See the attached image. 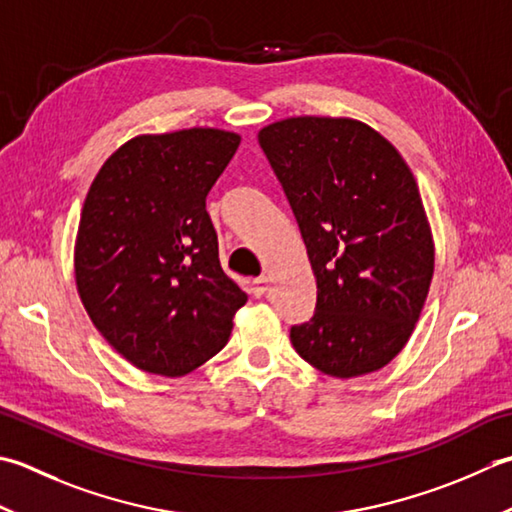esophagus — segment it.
<instances>
[{"instance_id":"1","label":"esophagus","mask_w":512,"mask_h":512,"mask_svg":"<svg viewBox=\"0 0 512 512\" xmlns=\"http://www.w3.org/2000/svg\"><path fill=\"white\" fill-rule=\"evenodd\" d=\"M268 290H270V279L266 275L253 279V295L255 297H264Z\"/></svg>"}]
</instances>
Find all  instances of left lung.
Segmentation results:
<instances>
[{"label":"left lung","mask_w":512,"mask_h":512,"mask_svg":"<svg viewBox=\"0 0 512 512\" xmlns=\"http://www.w3.org/2000/svg\"><path fill=\"white\" fill-rule=\"evenodd\" d=\"M317 279L310 322L290 328L299 357L350 379L393 362L413 335L435 244L399 150L350 117H288L259 130Z\"/></svg>","instance_id":"1"}]
</instances>
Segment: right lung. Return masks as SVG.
<instances>
[{
    "mask_svg": "<svg viewBox=\"0 0 512 512\" xmlns=\"http://www.w3.org/2000/svg\"><path fill=\"white\" fill-rule=\"evenodd\" d=\"M242 137L219 128L137 135L88 188L75 284L90 322L144 373L182 377L215 357L246 293L219 266L206 195Z\"/></svg>",
    "mask_w": 512,
    "mask_h": 512,
    "instance_id": "right-lung-1",
    "label": "right lung"
}]
</instances>
